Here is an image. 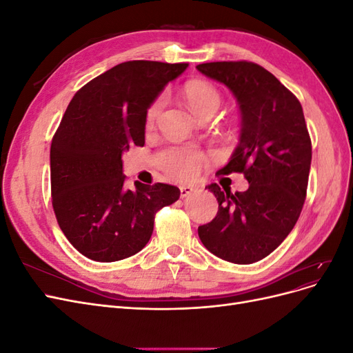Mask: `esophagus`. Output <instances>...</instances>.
<instances>
[{"label": "esophagus", "instance_id": "esophagus-1", "mask_svg": "<svg viewBox=\"0 0 353 353\" xmlns=\"http://www.w3.org/2000/svg\"><path fill=\"white\" fill-rule=\"evenodd\" d=\"M193 191H194V187H191V185H181L179 187L181 197H187V196H190L191 193H193Z\"/></svg>", "mask_w": 353, "mask_h": 353}]
</instances>
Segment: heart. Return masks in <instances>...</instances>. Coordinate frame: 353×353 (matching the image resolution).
I'll list each match as a JSON object with an SVG mask.
<instances>
[{
	"label": "heart",
	"mask_w": 353,
	"mask_h": 353,
	"mask_svg": "<svg viewBox=\"0 0 353 353\" xmlns=\"http://www.w3.org/2000/svg\"><path fill=\"white\" fill-rule=\"evenodd\" d=\"M184 99L199 119L206 114H215L222 103L221 92L210 83L190 81L184 87ZM165 105V97H157L145 113V128L152 130L156 125ZM157 166L168 175L178 181L194 179L206 163V154L188 145H172L159 152L156 156Z\"/></svg>",
	"instance_id": "obj_1"
}]
</instances>
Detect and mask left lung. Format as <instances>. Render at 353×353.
Returning <instances> with one entry per match:
<instances>
[{
  "instance_id": "1",
  "label": "left lung",
  "mask_w": 353,
  "mask_h": 353,
  "mask_svg": "<svg viewBox=\"0 0 353 353\" xmlns=\"http://www.w3.org/2000/svg\"><path fill=\"white\" fill-rule=\"evenodd\" d=\"M197 70L227 85L240 104V143L216 175L237 172L249 181L236 194L208 185L219 208L215 219L199 227V237L223 261L258 262L290 234L306 199L312 143L302 104L253 61L201 63Z\"/></svg>"
}]
</instances>
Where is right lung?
I'll return each mask as SVG.
<instances>
[{
    "label": "right lung",
    "instance_id": "add662e5",
    "mask_svg": "<svg viewBox=\"0 0 353 353\" xmlns=\"http://www.w3.org/2000/svg\"><path fill=\"white\" fill-rule=\"evenodd\" d=\"M188 63L132 60L99 74L73 95L52 137L51 201L59 227L88 259L114 262L150 240L156 213L179 199L157 183L125 187L122 153L144 145L145 113Z\"/></svg>",
    "mask_w": 353,
    "mask_h": 353
}]
</instances>
